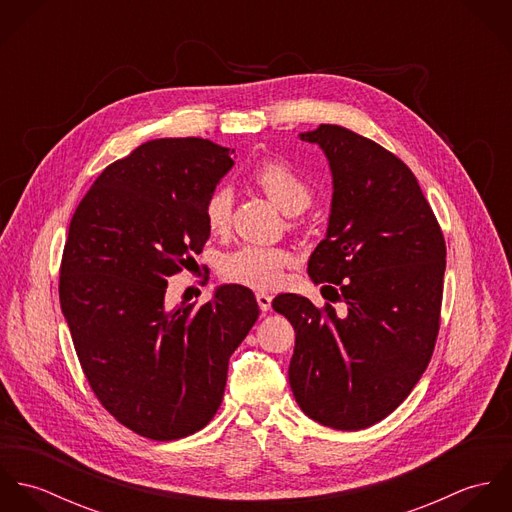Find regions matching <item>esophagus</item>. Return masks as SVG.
<instances>
[{"label": "esophagus", "instance_id": "34e87169", "mask_svg": "<svg viewBox=\"0 0 512 512\" xmlns=\"http://www.w3.org/2000/svg\"><path fill=\"white\" fill-rule=\"evenodd\" d=\"M256 301H258V305H260V309L262 311H268L270 309V305H272V295H268V293L258 292L256 293Z\"/></svg>", "mask_w": 512, "mask_h": 512}]
</instances>
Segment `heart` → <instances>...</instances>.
<instances>
[{"label":"heart","mask_w":512,"mask_h":512,"mask_svg":"<svg viewBox=\"0 0 512 512\" xmlns=\"http://www.w3.org/2000/svg\"><path fill=\"white\" fill-rule=\"evenodd\" d=\"M254 183L284 213H301L311 205V185L284 161H264L252 173ZM205 224L213 234H224L232 220V191L217 187L203 207ZM293 264L292 254L282 248L242 246L222 260L220 274L226 282L252 290H270L282 284L284 272Z\"/></svg>","instance_id":"obj_1"}]
</instances>
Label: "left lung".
I'll use <instances>...</instances> for the list:
<instances>
[{
	"label": "left lung",
	"instance_id": "1",
	"mask_svg": "<svg viewBox=\"0 0 512 512\" xmlns=\"http://www.w3.org/2000/svg\"><path fill=\"white\" fill-rule=\"evenodd\" d=\"M301 140L319 144L333 173L325 240L307 272L335 301L295 293L272 305L295 329L290 386L299 408L333 430L357 432L392 414L436 347L445 240L410 167L337 124Z\"/></svg>",
	"mask_w": 512,
	"mask_h": 512
}]
</instances>
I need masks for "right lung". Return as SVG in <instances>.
Segmentation results:
<instances>
[{
	"mask_svg": "<svg viewBox=\"0 0 512 512\" xmlns=\"http://www.w3.org/2000/svg\"><path fill=\"white\" fill-rule=\"evenodd\" d=\"M228 151L201 138L146 142L100 173L69 226L59 297L78 363L108 414L155 441L213 420L228 359L260 315L242 286L165 307L167 280L209 240L203 207L234 163Z\"/></svg>",
	"mask_w": 512,
	"mask_h": 512,
	"instance_id": "add662e5",
	"label": "right lung"
}]
</instances>
